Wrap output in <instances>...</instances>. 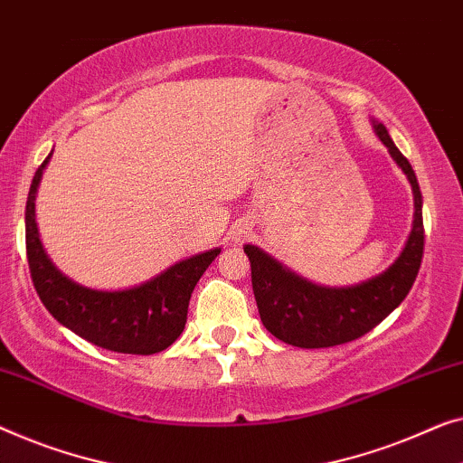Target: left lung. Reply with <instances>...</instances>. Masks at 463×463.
<instances>
[{"label":"left lung","mask_w":463,"mask_h":463,"mask_svg":"<svg viewBox=\"0 0 463 463\" xmlns=\"http://www.w3.org/2000/svg\"><path fill=\"white\" fill-rule=\"evenodd\" d=\"M373 123V131L394 163L410 179L413 190V230L399 259L380 276L346 288L317 286L297 276L260 248L246 244L250 260L252 292L263 326L281 343L300 348H326L351 343L373 330L410 294L424 254L421 192L410 160L399 152L386 127Z\"/></svg>","instance_id":"left-lung-1"}]
</instances>
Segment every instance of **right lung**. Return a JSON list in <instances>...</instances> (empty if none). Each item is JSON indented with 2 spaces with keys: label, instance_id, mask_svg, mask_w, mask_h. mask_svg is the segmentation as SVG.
Masks as SVG:
<instances>
[{
  "label": "right lung",
  "instance_id": "obj_1",
  "mask_svg": "<svg viewBox=\"0 0 463 463\" xmlns=\"http://www.w3.org/2000/svg\"><path fill=\"white\" fill-rule=\"evenodd\" d=\"M50 158L52 152L33 177L24 213L26 259L33 286L45 309L77 336L106 351L129 354L165 351L184 332L194 288L221 248L179 260L156 278L127 290H91L77 284L53 267L37 232V187Z\"/></svg>",
  "mask_w": 463,
  "mask_h": 463
}]
</instances>
